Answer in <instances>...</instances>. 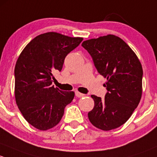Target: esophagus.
I'll list each match as a JSON object with an SVG mask.
<instances>
[{
    "instance_id": "34e87169",
    "label": "esophagus",
    "mask_w": 157,
    "mask_h": 157,
    "mask_svg": "<svg viewBox=\"0 0 157 157\" xmlns=\"http://www.w3.org/2000/svg\"><path fill=\"white\" fill-rule=\"evenodd\" d=\"M75 96H76L77 98H82V97L85 96V94H83L80 93V92L78 91H75Z\"/></svg>"
}]
</instances>
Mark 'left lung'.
<instances>
[{
  "instance_id": "left-lung-1",
  "label": "left lung",
  "mask_w": 157,
  "mask_h": 157,
  "mask_svg": "<svg viewBox=\"0 0 157 157\" xmlns=\"http://www.w3.org/2000/svg\"><path fill=\"white\" fill-rule=\"evenodd\" d=\"M82 46L93 59L100 75L106 78L105 98L91 95L94 101L88 113L90 123L109 131L127 122L142 95L143 69L135 53L122 38L113 35L86 40Z\"/></svg>"
}]
</instances>
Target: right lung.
<instances>
[{
    "mask_svg": "<svg viewBox=\"0 0 157 157\" xmlns=\"http://www.w3.org/2000/svg\"><path fill=\"white\" fill-rule=\"evenodd\" d=\"M57 32L41 34L25 47L15 66V99L25 120L41 131L56 126L74 91L52 85L54 73L62 70L67 55L82 41Z\"/></svg>",
    "mask_w": 157,
    "mask_h": 157,
    "instance_id": "right-lung-1",
    "label": "right lung"
}]
</instances>
